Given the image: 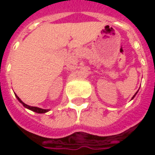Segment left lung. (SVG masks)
<instances>
[{"mask_svg":"<svg viewBox=\"0 0 155 155\" xmlns=\"http://www.w3.org/2000/svg\"><path fill=\"white\" fill-rule=\"evenodd\" d=\"M137 93H138V91H137V92H136V93H135V94H134V96H133V97H132V99H131V100H133V99H134V96H135V95H136V94H137Z\"/></svg>","mask_w":155,"mask_h":155,"instance_id":"8db88e82","label":"left lung"}]
</instances>
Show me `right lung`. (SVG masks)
<instances>
[{
  "label": "right lung",
  "instance_id": "1",
  "mask_svg": "<svg viewBox=\"0 0 155 155\" xmlns=\"http://www.w3.org/2000/svg\"><path fill=\"white\" fill-rule=\"evenodd\" d=\"M15 97H16V99L18 100L19 102L20 103H21L22 104H23V106L25 108H26V109H28V110H32L34 111V112H35V113H38V114H44V113H46V112H48V110H44V109H41V108H38V107H35V106H30V105H28V104H25L23 101L20 99V98L16 95V94H15Z\"/></svg>",
  "mask_w": 155,
  "mask_h": 155
}]
</instances>
